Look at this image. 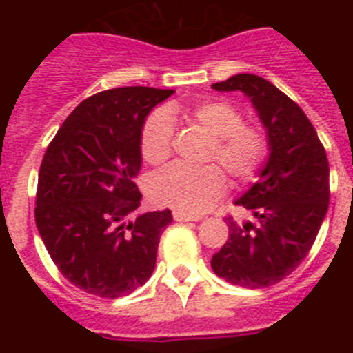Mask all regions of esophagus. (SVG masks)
I'll return each instance as SVG.
<instances>
[{"label":"esophagus","instance_id":"esophagus-1","mask_svg":"<svg viewBox=\"0 0 353 353\" xmlns=\"http://www.w3.org/2000/svg\"><path fill=\"white\" fill-rule=\"evenodd\" d=\"M173 219L179 221V223H189V221H199L201 219V215H191V214H185V212L174 210Z\"/></svg>","mask_w":353,"mask_h":353}]
</instances>
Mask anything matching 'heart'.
Listing matches in <instances>:
<instances>
[{
  "label": "heart",
  "mask_w": 353,
  "mask_h": 353,
  "mask_svg": "<svg viewBox=\"0 0 353 353\" xmlns=\"http://www.w3.org/2000/svg\"><path fill=\"white\" fill-rule=\"evenodd\" d=\"M171 118H183L210 136L203 159L219 163L233 182L245 183L256 179L269 157V138L263 127L245 123L240 109L230 102L203 101L191 105L173 102L166 111L148 114L141 127L139 150L143 161L150 166L164 164L171 157ZM219 167L173 164L152 176L150 196L162 207L185 214H201L226 185V179Z\"/></svg>",
  "instance_id": "heart-1"
}]
</instances>
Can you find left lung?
Wrapping results in <instances>:
<instances>
[{
    "mask_svg": "<svg viewBox=\"0 0 353 353\" xmlns=\"http://www.w3.org/2000/svg\"><path fill=\"white\" fill-rule=\"evenodd\" d=\"M217 92L249 97L267 130L270 154L260 180L235 203L254 215L236 224L212 256V269L244 288L272 286L302 263L313 248L329 208V161L310 118L270 81L236 74L212 84Z\"/></svg>",
    "mask_w": 353,
    "mask_h": 353,
    "instance_id": "1",
    "label": "left lung"
}]
</instances>
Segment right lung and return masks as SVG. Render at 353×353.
<instances>
[{"mask_svg": "<svg viewBox=\"0 0 353 353\" xmlns=\"http://www.w3.org/2000/svg\"><path fill=\"white\" fill-rule=\"evenodd\" d=\"M173 90L125 86L81 102L49 143L39 171L35 223L49 256L74 286L118 299L145 285L171 212H146L134 183L146 117Z\"/></svg>", "mask_w": 353, "mask_h": 353, "instance_id": "obj_1", "label": "right lung"}]
</instances>
